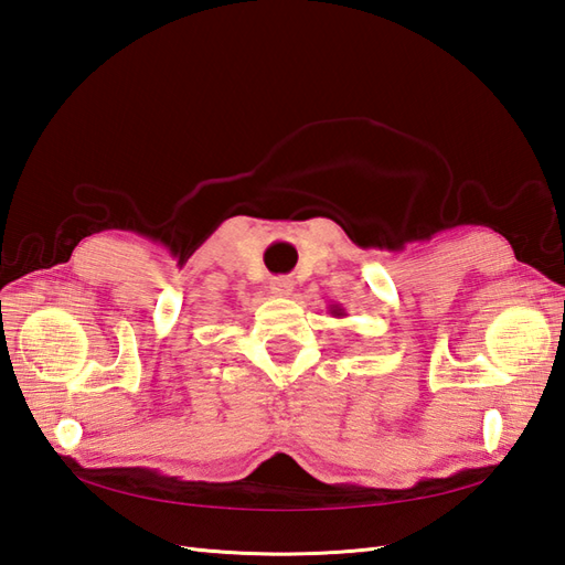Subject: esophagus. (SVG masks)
<instances>
[{
  "mask_svg": "<svg viewBox=\"0 0 565 565\" xmlns=\"http://www.w3.org/2000/svg\"><path fill=\"white\" fill-rule=\"evenodd\" d=\"M295 292V280L292 278H273L270 280V295L273 297H289Z\"/></svg>",
  "mask_w": 565,
  "mask_h": 565,
  "instance_id": "esophagus-1",
  "label": "esophagus"
}]
</instances>
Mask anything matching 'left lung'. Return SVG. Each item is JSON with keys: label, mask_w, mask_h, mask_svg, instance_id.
Segmentation results:
<instances>
[{"label": "left lung", "mask_w": 565, "mask_h": 565, "mask_svg": "<svg viewBox=\"0 0 565 565\" xmlns=\"http://www.w3.org/2000/svg\"><path fill=\"white\" fill-rule=\"evenodd\" d=\"M330 311H332V316H337V318H341V316H347V313H344V309H339V306H332V309H330Z\"/></svg>", "instance_id": "left-lung-1"}]
</instances>
